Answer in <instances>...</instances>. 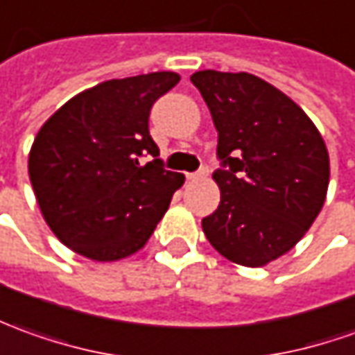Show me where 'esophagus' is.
Masks as SVG:
<instances>
[{"instance_id":"34e87169","label":"esophagus","mask_w":355,"mask_h":355,"mask_svg":"<svg viewBox=\"0 0 355 355\" xmlns=\"http://www.w3.org/2000/svg\"><path fill=\"white\" fill-rule=\"evenodd\" d=\"M208 175V171L206 168H200V171H196V173H187V178L188 180H196V178H202Z\"/></svg>"}]
</instances>
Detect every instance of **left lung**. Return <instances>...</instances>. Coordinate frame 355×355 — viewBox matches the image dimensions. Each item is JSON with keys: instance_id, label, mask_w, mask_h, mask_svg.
<instances>
[{"instance_id": "8db88e82", "label": "left lung", "mask_w": 355, "mask_h": 355, "mask_svg": "<svg viewBox=\"0 0 355 355\" xmlns=\"http://www.w3.org/2000/svg\"><path fill=\"white\" fill-rule=\"evenodd\" d=\"M190 81L218 130L221 202L202 219L211 247L241 266H264L307 233L329 188L319 130L274 85L250 73L196 71Z\"/></svg>"}]
</instances>
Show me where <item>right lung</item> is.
I'll return each mask as SVG.
<instances>
[{"label": "right lung", "instance_id": "1", "mask_svg": "<svg viewBox=\"0 0 355 355\" xmlns=\"http://www.w3.org/2000/svg\"><path fill=\"white\" fill-rule=\"evenodd\" d=\"M178 81L173 71L110 79L67 101L36 134L31 184L46 223L77 254L98 262L134 254L182 187L149 134L151 107Z\"/></svg>", "mask_w": 355, "mask_h": 355}]
</instances>
